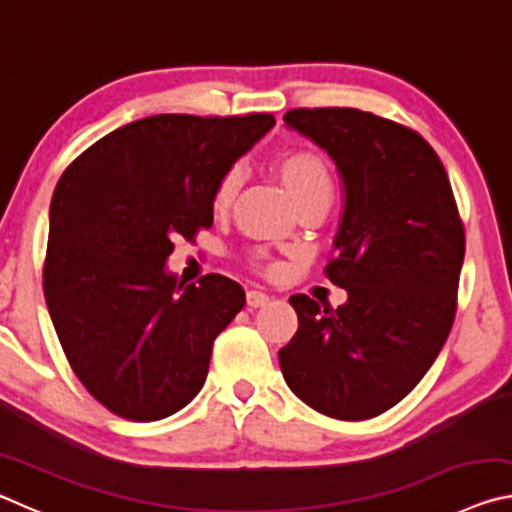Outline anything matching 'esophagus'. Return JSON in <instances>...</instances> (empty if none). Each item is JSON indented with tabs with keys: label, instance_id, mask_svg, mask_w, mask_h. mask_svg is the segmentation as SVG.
Wrapping results in <instances>:
<instances>
[{
	"label": "esophagus",
	"instance_id": "esophagus-1",
	"mask_svg": "<svg viewBox=\"0 0 512 512\" xmlns=\"http://www.w3.org/2000/svg\"><path fill=\"white\" fill-rule=\"evenodd\" d=\"M268 298L266 293H262V291H248L246 293V302H248V307H253V309H257V307H266L268 305Z\"/></svg>",
	"mask_w": 512,
	"mask_h": 512
}]
</instances>
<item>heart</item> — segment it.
Returning a JSON list of instances; mask_svg holds the SVG:
<instances>
[{
  "instance_id": "heart-1",
  "label": "heart",
  "mask_w": 512,
  "mask_h": 512,
  "mask_svg": "<svg viewBox=\"0 0 512 512\" xmlns=\"http://www.w3.org/2000/svg\"><path fill=\"white\" fill-rule=\"evenodd\" d=\"M275 176L287 187L298 207H305L316 201H332L334 178L323 155L309 149H293L277 155L273 162ZM239 192V171L228 169L216 180L212 192V207L216 212L228 210Z\"/></svg>"
}]
</instances>
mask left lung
Masks as SVG:
<instances>
[{
  "instance_id": "8db88e82",
  "label": "left lung",
  "mask_w": 512,
  "mask_h": 512,
  "mask_svg": "<svg viewBox=\"0 0 512 512\" xmlns=\"http://www.w3.org/2000/svg\"><path fill=\"white\" fill-rule=\"evenodd\" d=\"M284 124L334 160L345 205L325 273L339 309L305 293L280 350L284 381L336 420H368L404 400L452 329L465 230L443 162L427 140L357 108H296Z\"/></svg>"
}]
</instances>
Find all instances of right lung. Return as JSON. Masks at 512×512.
Masks as SVG:
<instances>
[{
	"instance_id": "1",
	"label": "right lung",
	"mask_w": 512,
	"mask_h": 512,
	"mask_svg": "<svg viewBox=\"0 0 512 512\" xmlns=\"http://www.w3.org/2000/svg\"><path fill=\"white\" fill-rule=\"evenodd\" d=\"M273 126L268 112L137 119L60 176L42 289L69 366L115 415L162 420L203 388L246 293L216 273L185 287L164 262L210 228L216 180Z\"/></svg>"
}]
</instances>
